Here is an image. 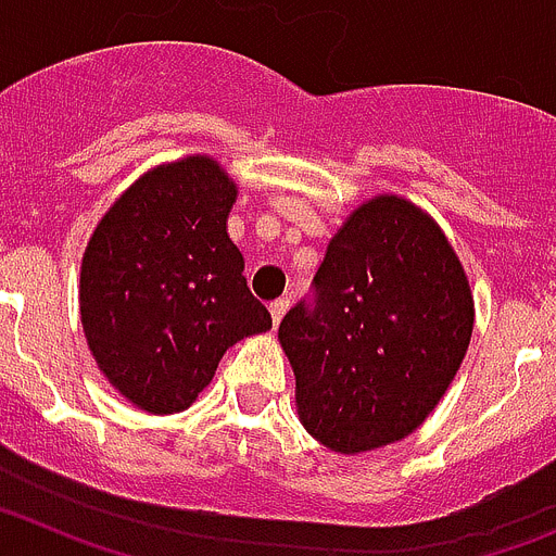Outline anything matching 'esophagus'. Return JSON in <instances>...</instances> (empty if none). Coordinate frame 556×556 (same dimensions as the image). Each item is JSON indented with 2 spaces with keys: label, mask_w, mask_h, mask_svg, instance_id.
Wrapping results in <instances>:
<instances>
[{
  "label": "esophagus",
  "mask_w": 556,
  "mask_h": 556,
  "mask_svg": "<svg viewBox=\"0 0 556 556\" xmlns=\"http://www.w3.org/2000/svg\"><path fill=\"white\" fill-rule=\"evenodd\" d=\"M289 312V301L287 298H278V301L269 303V314H273V323L278 326V323L283 320V314Z\"/></svg>",
  "instance_id": "34e87169"
}]
</instances>
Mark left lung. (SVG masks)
Returning <instances> with one entry per match:
<instances>
[{
  "label": "left lung",
  "mask_w": 556,
  "mask_h": 556,
  "mask_svg": "<svg viewBox=\"0 0 556 556\" xmlns=\"http://www.w3.org/2000/svg\"><path fill=\"white\" fill-rule=\"evenodd\" d=\"M314 308L278 339L308 434L337 454L409 437L454 381L473 333V292L443 228L420 205L378 194L328 242Z\"/></svg>",
  "instance_id": "1"
}]
</instances>
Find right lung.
I'll list each match as a JSON object with an SVG mask.
<instances>
[{"mask_svg":"<svg viewBox=\"0 0 556 556\" xmlns=\"http://www.w3.org/2000/svg\"><path fill=\"white\" fill-rule=\"evenodd\" d=\"M239 186L211 155L144 172L80 264V323L108 384L150 415L184 412L239 339L273 328L230 242Z\"/></svg>","mask_w":556,"mask_h":556,"instance_id":"obj_1","label":"right lung"}]
</instances>
